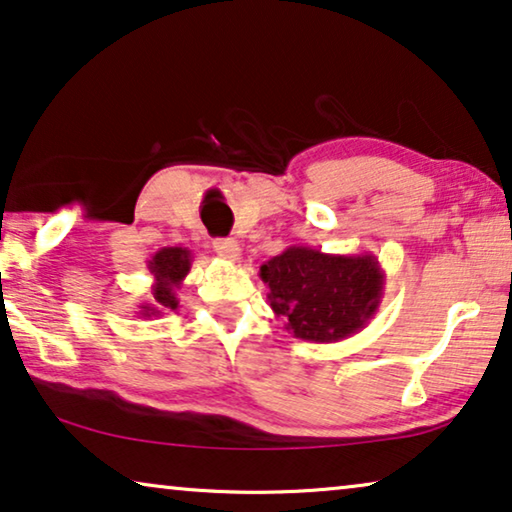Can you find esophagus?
<instances>
[{
    "label": "esophagus",
    "mask_w": 512,
    "mask_h": 512,
    "mask_svg": "<svg viewBox=\"0 0 512 512\" xmlns=\"http://www.w3.org/2000/svg\"><path fill=\"white\" fill-rule=\"evenodd\" d=\"M213 250L223 259H227V262H239L241 259V246L234 239H216L213 241Z\"/></svg>",
    "instance_id": "obj_1"
}]
</instances>
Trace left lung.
Segmentation results:
<instances>
[{"instance_id":"1","label":"left lung","mask_w":512,"mask_h":512,"mask_svg":"<svg viewBox=\"0 0 512 512\" xmlns=\"http://www.w3.org/2000/svg\"><path fill=\"white\" fill-rule=\"evenodd\" d=\"M271 310L285 329L308 342H340L363 329L379 310L384 271L372 253L329 255L289 246L259 266Z\"/></svg>"}]
</instances>
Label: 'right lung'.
Instances as JSON below:
<instances>
[{
    "mask_svg": "<svg viewBox=\"0 0 512 512\" xmlns=\"http://www.w3.org/2000/svg\"><path fill=\"white\" fill-rule=\"evenodd\" d=\"M190 264H193V253L188 248L167 246L160 248L158 253L149 259L147 269L154 276V285H151V299L147 303H140L142 319H151L163 315L165 310H177L179 299L177 289L181 287L183 278L188 276Z\"/></svg>",
    "mask_w": 512,
    "mask_h": 512,
    "instance_id": "right-lung-1",
    "label": "right lung"
}]
</instances>
